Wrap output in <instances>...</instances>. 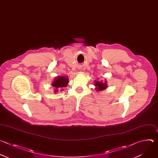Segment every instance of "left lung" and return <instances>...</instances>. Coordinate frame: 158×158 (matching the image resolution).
Here are the masks:
<instances>
[{
    "instance_id": "8db88e82",
    "label": "left lung",
    "mask_w": 158,
    "mask_h": 158,
    "mask_svg": "<svg viewBox=\"0 0 158 158\" xmlns=\"http://www.w3.org/2000/svg\"><path fill=\"white\" fill-rule=\"evenodd\" d=\"M94 85L95 87V90L97 92L102 91L103 90H106L108 86H107V82L106 80L104 81H94Z\"/></svg>"
}]
</instances>
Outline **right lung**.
<instances>
[{
    "label": "right lung",
    "instance_id": "obj_1",
    "mask_svg": "<svg viewBox=\"0 0 158 158\" xmlns=\"http://www.w3.org/2000/svg\"><path fill=\"white\" fill-rule=\"evenodd\" d=\"M69 83V78L68 77L64 76H56L54 79V81L51 83V85L54 88L55 94L58 93L59 90L61 89V91L63 90L64 87L67 86Z\"/></svg>",
    "mask_w": 158,
    "mask_h": 158
}]
</instances>
